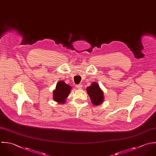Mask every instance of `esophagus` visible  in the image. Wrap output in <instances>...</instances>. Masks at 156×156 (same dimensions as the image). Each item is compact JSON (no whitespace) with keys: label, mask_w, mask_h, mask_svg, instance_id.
<instances>
[{"label":"esophagus","mask_w":156,"mask_h":156,"mask_svg":"<svg viewBox=\"0 0 156 156\" xmlns=\"http://www.w3.org/2000/svg\"><path fill=\"white\" fill-rule=\"evenodd\" d=\"M75 87L78 89H82L83 86H82V84H77V85H75Z\"/></svg>","instance_id":"34e87169"}]
</instances>
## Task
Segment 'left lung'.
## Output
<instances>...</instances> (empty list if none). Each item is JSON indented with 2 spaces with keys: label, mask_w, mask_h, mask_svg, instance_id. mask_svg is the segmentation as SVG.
<instances>
[{
  "label": "left lung",
  "mask_w": 156,
  "mask_h": 156,
  "mask_svg": "<svg viewBox=\"0 0 156 156\" xmlns=\"http://www.w3.org/2000/svg\"><path fill=\"white\" fill-rule=\"evenodd\" d=\"M87 92L94 105H98L103 102L104 94L98 84L93 83L90 86L87 88Z\"/></svg>",
  "instance_id": "8db88e82"
}]
</instances>
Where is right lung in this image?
Masks as SVG:
<instances>
[{
  "label": "right lung",
  "mask_w": 156,
  "mask_h": 156,
  "mask_svg": "<svg viewBox=\"0 0 156 156\" xmlns=\"http://www.w3.org/2000/svg\"><path fill=\"white\" fill-rule=\"evenodd\" d=\"M70 89L71 87L69 85L66 84L62 81H59L56 86L55 90L53 92L54 101L61 102V104H64L65 99L69 96Z\"/></svg>",
  "instance_id": "right-lung-1"
}]
</instances>
